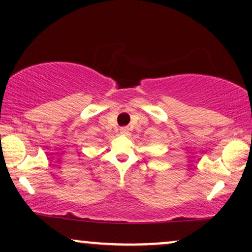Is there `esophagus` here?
Returning a JSON list of instances; mask_svg holds the SVG:
<instances>
[{
	"label": "esophagus",
	"mask_w": 252,
	"mask_h": 252,
	"mask_svg": "<svg viewBox=\"0 0 252 252\" xmlns=\"http://www.w3.org/2000/svg\"><path fill=\"white\" fill-rule=\"evenodd\" d=\"M121 134L122 135H129V128L128 126H122V128L120 129Z\"/></svg>",
	"instance_id": "34e87169"
}]
</instances>
